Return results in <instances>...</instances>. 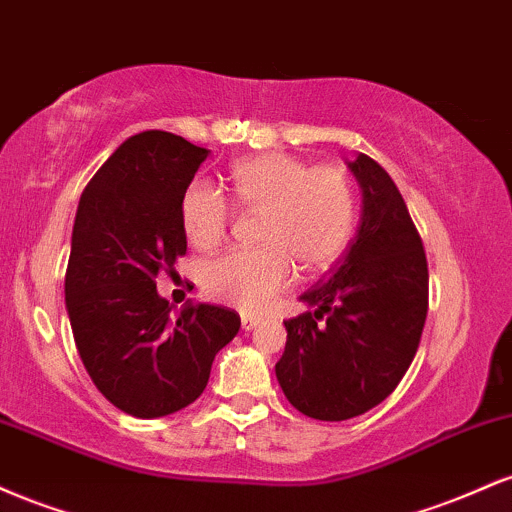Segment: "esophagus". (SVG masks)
<instances>
[{
	"label": "esophagus",
	"instance_id": "esophagus-1",
	"mask_svg": "<svg viewBox=\"0 0 512 512\" xmlns=\"http://www.w3.org/2000/svg\"><path fill=\"white\" fill-rule=\"evenodd\" d=\"M260 317H255V315H243V320H240V325H243V330L245 332H250V330H255L257 325H260Z\"/></svg>",
	"mask_w": 512,
	"mask_h": 512
}]
</instances>
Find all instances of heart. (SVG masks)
I'll return each instance as SVG.
<instances>
[{
	"instance_id": "heart-1",
	"label": "heart",
	"mask_w": 512,
	"mask_h": 512,
	"mask_svg": "<svg viewBox=\"0 0 512 512\" xmlns=\"http://www.w3.org/2000/svg\"><path fill=\"white\" fill-rule=\"evenodd\" d=\"M233 197L245 209H264V250H231L204 267L202 284L211 298L260 313L296 279V259L305 272H322L349 245L356 223L354 187L342 168L308 166L281 154L238 161L228 173ZM182 228L199 250L226 238L231 204L209 182H192L180 202Z\"/></svg>"
}]
</instances>
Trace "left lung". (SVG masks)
<instances>
[{"mask_svg":"<svg viewBox=\"0 0 512 512\" xmlns=\"http://www.w3.org/2000/svg\"><path fill=\"white\" fill-rule=\"evenodd\" d=\"M361 221L325 281L305 291L286 320L276 380L301 414L346 421L378 407L419 349L428 313L426 252L407 204L385 168L358 154Z\"/></svg>","mask_w":512,"mask_h":512,"instance_id":"1","label":"left lung"}]
</instances>
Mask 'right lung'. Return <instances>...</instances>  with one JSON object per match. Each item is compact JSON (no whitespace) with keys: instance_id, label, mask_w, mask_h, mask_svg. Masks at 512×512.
Here are the masks:
<instances>
[{"instance_id":"add662e5","label":"right lung","mask_w":512,"mask_h":512,"mask_svg":"<svg viewBox=\"0 0 512 512\" xmlns=\"http://www.w3.org/2000/svg\"><path fill=\"white\" fill-rule=\"evenodd\" d=\"M207 156L161 129L134 134L76 209L64 279L76 349L103 397L137 419L195 402L214 356L240 330L236 310L190 301L173 313L156 291V276L187 250L180 202Z\"/></svg>"}]
</instances>
